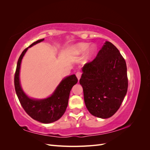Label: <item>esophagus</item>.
I'll list each match as a JSON object with an SVG mask.
<instances>
[{"mask_svg": "<svg viewBox=\"0 0 150 150\" xmlns=\"http://www.w3.org/2000/svg\"><path fill=\"white\" fill-rule=\"evenodd\" d=\"M81 74H82V72H80V71H78V72H76V77H77V78H78V80H79V79H80L81 77Z\"/></svg>", "mask_w": 150, "mask_h": 150, "instance_id": "34e87169", "label": "esophagus"}]
</instances>
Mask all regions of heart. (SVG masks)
Returning <instances> with one entry per match:
<instances>
[{
	"label": "heart",
	"instance_id": "1",
	"mask_svg": "<svg viewBox=\"0 0 150 150\" xmlns=\"http://www.w3.org/2000/svg\"><path fill=\"white\" fill-rule=\"evenodd\" d=\"M89 47V44L87 43H80L77 44L74 47V50L76 52L78 53H83L85 52ZM96 51V49L94 47H91L88 51V56L91 57L93 56Z\"/></svg>",
	"mask_w": 150,
	"mask_h": 150
}]
</instances>
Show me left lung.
<instances>
[{
    "mask_svg": "<svg viewBox=\"0 0 150 150\" xmlns=\"http://www.w3.org/2000/svg\"><path fill=\"white\" fill-rule=\"evenodd\" d=\"M82 71L79 83L89 112L103 119L115 115L128 87L126 61L119 50L106 41L96 58L85 64Z\"/></svg>",
    "mask_w": 150,
    "mask_h": 150,
    "instance_id": "1",
    "label": "left lung"
}]
</instances>
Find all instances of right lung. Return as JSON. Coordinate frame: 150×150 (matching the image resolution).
<instances>
[{
	"label": "right lung",
	"mask_w": 150,
	"mask_h": 150,
	"mask_svg": "<svg viewBox=\"0 0 150 150\" xmlns=\"http://www.w3.org/2000/svg\"><path fill=\"white\" fill-rule=\"evenodd\" d=\"M42 39L33 42L25 49L18 59L14 76V86L18 99L22 108L32 118L42 123H51L60 119L64 115L68 104L70 91L78 83L75 74L66 77L62 80L51 96L44 99H34L29 98L22 91L20 84L19 72L21 61L29 47L43 41Z\"/></svg>",
	"instance_id": "1"
}]
</instances>
